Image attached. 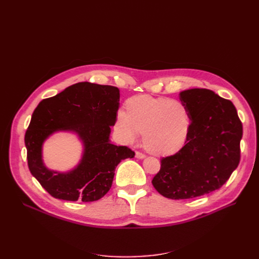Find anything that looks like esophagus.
I'll return each instance as SVG.
<instances>
[{
	"instance_id": "esophagus-1",
	"label": "esophagus",
	"mask_w": 259,
	"mask_h": 259,
	"mask_svg": "<svg viewBox=\"0 0 259 259\" xmlns=\"http://www.w3.org/2000/svg\"><path fill=\"white\" fill-rule=\"evenodd\" d=\"M135 157H138V158H140V159H143V158L146 157V155H145L144 153L140 152V151H137V152H135Z\"/></svg>"
}]
</instances>
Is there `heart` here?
I'll return each mask as SVG.
<instances>
[{
  "instance_id": "obj_1",
  "label": "heart",
  "mask_w": 259,
  "mask_h": 259,
  "mask_svg": "<svg viewBox=\"0 0 259 259\" xmlns=\"http://www.w3.org/2000/svg\"><path fill=\"white\" fill-rule=\"evenodd\" d=\"M116 114L115 128L121 139L134 143L144 133V146L155 155H168L183 146L189 129L186 106L176 100L138 95Z\"/></svg>"
}]
</instances>
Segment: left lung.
I'll return each mask as SVG.
<instances>
[{"label": "left lung", "mask_w": 259, "mask_h": 259, "mask_svg": "<svg viewBox=\"0 0 259 259\" xmlns=\"http://www.w3.org/2000/svg\"><path fill=\"white\" fill-rule=\"evenodd\" d=\"M190 125L185 146L162 157L152 180L156 191L171 199H188L220 189L237 168L242 125L233 103L209 89L180 93Z\"/></svg>", "instance_id": "8db88e82"}]
</instances>
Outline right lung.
<instances>
[{
  "instance_id": "right-lung-1",
  "label": "right lung",
  "mask_w": 259,
  "mask_h": 259,
  "mask_svg": "<svg viewBox=\"0 0 259 259\" xmlns=\"http://www.w3.org/2000/svg\"><path fill=\"white\" fill-rule=\"evenodd\" d=\"M119 107V90L113 86L81 81L40 102L25 134L31 174L53 197L94 201L110 190L116 166L134 157L126 146L110 142ZM59 131L72 132L83 144L78 166L68 172L50 170L44 164L42 145Z\"/></svg>"
}]
</instances>
